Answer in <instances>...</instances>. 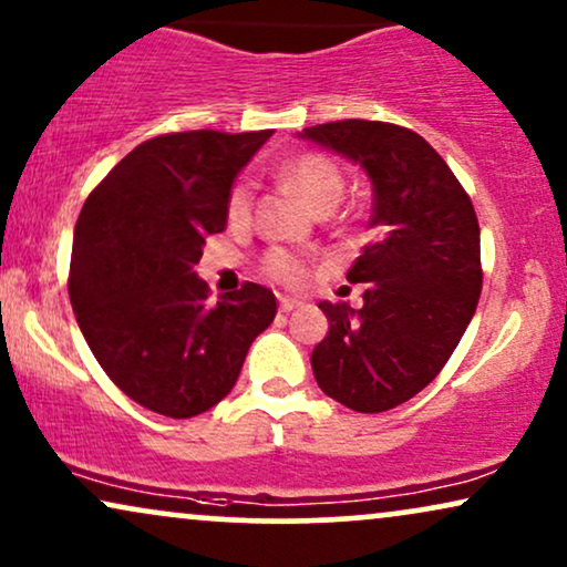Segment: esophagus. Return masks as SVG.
Instances as JSON below:
<instances>
[{
  "instance_id": "1",
  "label": "esophagus",
  "mask_w": 567,
  "mask_h": 567,
  "mask_svg": "<svg viewBox=\"0 0 567 567\" xmlns=\"http://www.w3.org/2000/svg\"><path fill=\"white\" fill-rule=\"evenodd\" d=\"M298 306H303V300H300V298H292V296H279V311H282V313L296 311Z\"/></svg>"
}]
</instances>
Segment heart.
Here are the masks:
<instances>
[{"label":"heart","mask_w":567,"mask_h":567,"mask_svg":"<svg viewBox=\"0 0 567 567\" xmlns=\"http://www.w3.org/2000/svg\"><path fill=\"white\" fill-rule=\"evenodd\" d=\"M279 181L288 183L306 204L313 206V209L334 206L342 196V188H346L342 169L337 167V162L317 152L298 154L285 162L282 167H279ZM250 200H254L250 183H235L230 196H227V219H230L233 225H246L250 217ZM264 271H267V277L275 279V282L290 285V288L292 285H300L308 277L306 261L285 248L267 250V256H264Z\"/></svg>","instance_id":"obj_1"}]
</instances>
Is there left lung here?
I'll return each mask as SVG.
<instances>
[{"mask_svg": "<svg viewBox=\"0 0 567 567\" xmlns=\"http://www.w3.org/2000/svg\"><path fill=\"white\" fill-rule=\"evenodd\" d=\"M300 138L361 164L374 185L377 238L348 271L363 308L319 303L329 332L313 348L321 392L382 413L440 374L474 317L482 243L468 193L419 133L377 120L306 127Z\"/></svg>", "mask_w": 567, "mask_h": 567, "instance_id": "8db88e82", "label": "left lung"}]
</instances>
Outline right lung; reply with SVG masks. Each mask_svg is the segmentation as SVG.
I'll list each match as a JSON object with an SVG mask.
<instances>
[{
    "label": "right lung",
    "instance_id": "right-lung-1",
    "mask_svg": "<svg viewBox=\"0 0 567 567\" xmlns=\"http://www.w3.org/2000/svg\"><path fill=\"white\" fill-rule=\"evenodd\" d=\"M271 131H188L143 141L114 164L75 225L70 303L127 398L190 419L230 395L250 342L275 321L271 290L243 282L209 303L193 267L227 227V196Z\"/></svg>",
    "mask_w": 567,
    "mask_h": 567
}]
</instances>
